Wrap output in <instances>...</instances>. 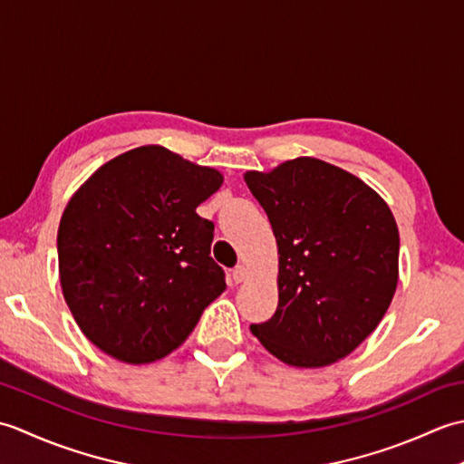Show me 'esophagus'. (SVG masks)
Instances as JSON below:
<instances>
[{"mask_svg":"<svg viewBox=\"0 0 464 464\" xmlns=\"http://www.w3.org/2000/svg\"><path fill=\"white\" fill-rule=\"evenodd\" d=\"M231 279H233V283H243L245 279H247V269H245L243 265H237V267L231 271Z\"/></svg>","mask_w":464,"mask_h":464,"instance_id":"obj_1","label":"esophagus"}]
</instances>
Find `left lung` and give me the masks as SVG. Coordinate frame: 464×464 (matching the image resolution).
<instances>
[{
    "mask_svg": "<svg viewBox=\"0 0 464 464\" xmlns=\"http://www.w3.org/2000/svg\"><path fill=\"white\" fill-rule=\"evenodd\" d=\"M245 183L279 249V304L251 333L293 367H327L377 329L399 281V229L389 205L349 171L314 157Z\"/></svg>",
    "mask_w": 464,
    "mask_h": 464,
    "instance_id": "left-lung-1",
    "label": "left lung"
}]
</instances>
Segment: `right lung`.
<instances>
[{"label":"right lung","instance_id":"add662e5","mask_svg":"<svg viewBox=\"0 0 464 464\" xmlns=\"http://www.w3.org/2000/svg\"><path fill=\"white\" fill-rule=\"evenodd\" d=\"M223 175L161 145L102 165L59 221V281L83 334L110 357L143 364L189 337L225 291L215 225L195 213Z\"/></svg>","mask_w":464,"mask_h":464}]
</instances>
